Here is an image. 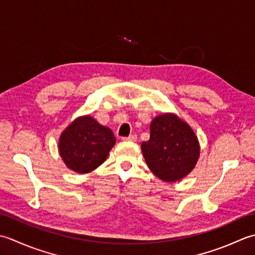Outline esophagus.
<instances>
[{
  "label": "esophagus",
  "instance_id": "34e87169",
  "mask_svg": "<svg viewBox=\"0 0 255 255\" xmlns=\"http://www.w3.org/2000/svg\"><path fill=\"white\" fill-rule=\"evenodd\" d=\"M137 139V136L135 134L129 135L128 137H123V141H131V142H135Z\"/></svg>",
  "mask_w": 255,
  "mask_h": 255
}]
</instances>
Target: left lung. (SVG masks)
Returning <instances> with one entry per match:
<instances>
[{"instance_id": "left-lung-1", "label": "left lung", "mask_w": 255, "mask_h": 255, "mask_svg": "<svg viewBox=\"0 0 255 255\" xmlns=\"http://www.w3.org/2000/svg\"><path fill=\"white\" fill-rule=\"evenodd\" d=\"M149 139L141 145L143 156L153 174L173 183L188 175L198 162V138L188 124L174 113L153 119Z\"/></svg>"}]
</instances>
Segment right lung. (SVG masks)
<instances>
[{
  "label": "right lung",
  "instance_id": "add662e5",
  "mask_svg": "<svg viewBox=\"0 0 255 255\" xmlns=\"http://www.w3.org/2000/svg\"><path fill=\"white\" fill-rule=\"evenodd\" d=\"M116 142L110 128L85 116L77 118L65 128L59 137L58 149L67 167L87 174L105 162Z\"/></svg>",
  "mask_w": 255,
  "mask_h": 255
}]
</instances>
